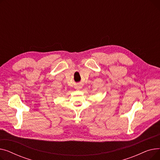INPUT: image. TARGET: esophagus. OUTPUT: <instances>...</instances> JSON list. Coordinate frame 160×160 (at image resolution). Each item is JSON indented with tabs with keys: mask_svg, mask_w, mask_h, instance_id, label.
<instances>
[{
	"mask_svg": "<svg viewBox=\"0 0 160 160\" xmlns=\"http://www.w3.org/2000/svg\"><path fill=\"white\" fill-rule=\"evenodd\" d=\"M77 88V89H79L80 88H79V87H77V88Z\"/></svg>",
	"mask_w": 160,
	"mask_h": 160,
	"instance_id": "esophagus-1",
	"label": "esophagus"
}]
</instances>
